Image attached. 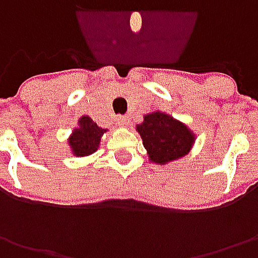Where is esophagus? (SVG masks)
I'll list each match as a JSON object with an SVG mask.
<instances>
[{"label": "esophagus", "mask_w": 258, "mask_h": 258, "mask_svg": "<svg viewBox=\"0 0 258 258\" xmlns=\"http://www.w3.org/2000/svg\"><path fill=\"white\" fill-rule=\"evenodd\" d=\"M117 123H119V126H122V127H129L131 120H129L126 116H119V117H117Z\"/></svg>", "instance_id": "obj_1"}]
</instances>
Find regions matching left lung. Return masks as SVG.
Instances as JSON below:
<instances>
[{"mask_svg": "<svg viewBox=\"0 0 258 258\" xmlns=\"http://www.w3.org/2000/svg\"><path fill=\"white\" fill-rule=\"evenodd\" d=\"M151 164L166 165L191 152L197 136L186 124L171 114L155 110L136 124Z\"/></svg>", "mask_w": 258, "mask_h": 258, "instance_id": "1", "label": "left lung"}]
</instances>
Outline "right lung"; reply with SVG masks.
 I'll list each match as a JSON object with an SVG mask.
<instances>
[{
  "label": "right lung",
  "instance_id": "right-lung-1",
  "mask_svg": "<svg viewBox=\"0 0 258 258\" xmlns=\"http://www.w3.org/2000/svg\"><path fill=\"white\" fill-rule=\"evenodd\" d=\"M109 129H103L97 126L93 119L87 114L79 117L77 126L72 131L70 136L67 138V145L70 148V154L76 158H85L94 154L99 146L100 141Z\"/></svg>",
  "mask_w": 258,
  "mask_h": 258
}]
</instances>
